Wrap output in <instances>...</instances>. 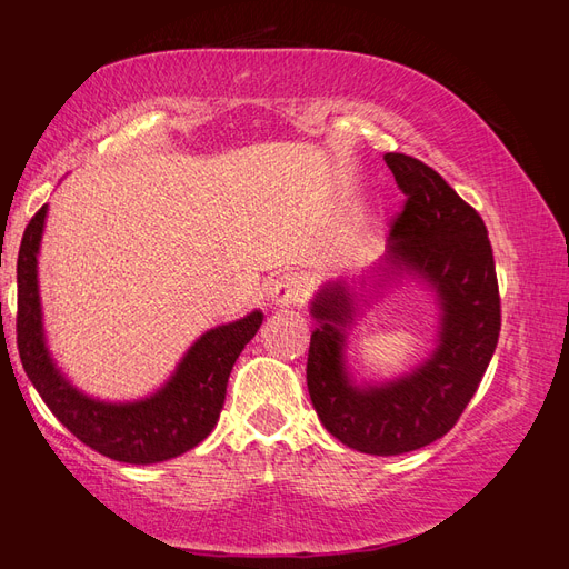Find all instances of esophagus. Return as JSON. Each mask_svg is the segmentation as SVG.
<instances>
[{
	"mask_svg": "<svg viewBox=\"0 0 569 569\" xmlns=\"http://www.w3.org/2000/svg\"><path fill=\"white\" fill-rule=\"evenodd\" d=\"M308 299V282L299 272H284L270 287V301L280 308L301 306Z\"/></svg>",
	"mask_w": 569,
	"mask_h": 569,
	"instance_id": "esophagus-1",
	"label": "esophagus"
}]
</instances>
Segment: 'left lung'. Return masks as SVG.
Wrapping results in <instances>:
<instances>
[{"instance_id":"left-lung-1","label":"left lung","mask_w":569,"mask_h":569,"mask_svg":"<svg viewBox=\"0 0 569 569\" xmlns=\"http://www.w3.org/2000/svg\"><path fill=\"white\" fill-rule=\"evenodd\" d=\"M401 192L391 222L385 274L406 268L437 289L441 301L439 347L416 372L382 387L358 389L343 372V327L351 295L341 282L320 289L311 313L318 327L308 349L306 382L327 432L349 449L399 456L441 439L468 408L501 332V297L493 251L481 216L435 168L385 153Z\"/></svg>"}]
</instances>
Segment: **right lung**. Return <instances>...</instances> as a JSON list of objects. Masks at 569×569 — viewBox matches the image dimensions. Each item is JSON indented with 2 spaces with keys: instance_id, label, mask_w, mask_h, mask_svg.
<instances>
[{
  "instance_id": "obj_1",
  "label": "right lung",
  "mask_w": 569,
  "mask_h": 569,
  "mask_svg": "<svg viewBox=\"0 0 569 569\" xmlns=\"http://www.w3.org/2000/svg\"><path fill=\"white\" fill-rule=\"evenodd\" d=\"M44 216L47 206L30 218L16 263V343L32 387L68 432L111 460L149 465L194 449L216 427L234 360L258 332L263 313L253 311L199 337L168 385L149 399L137 403L94 401L63 380L44 347L38 291V251Z\"/></svg>"
}]
</instances>
